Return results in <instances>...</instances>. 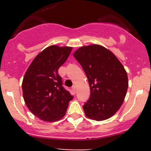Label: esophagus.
<instances>
[{
  "mask_svg": "<svg viewBox=\"0 0 151 151\" xmlns=\"http://www.w3.org/2000/svg\"><path fill=\"white\" fill-rule=\"evenodd\" d=\"M71 90H72V91H74V93H76V91H77V88H76L75 85H73L72 88H71Z\"/></svg>",
  "mask_w": 151,
  "mask_h": 151,
  "instance_id": "1",
  "label": "esophagus"
}]
</instances>
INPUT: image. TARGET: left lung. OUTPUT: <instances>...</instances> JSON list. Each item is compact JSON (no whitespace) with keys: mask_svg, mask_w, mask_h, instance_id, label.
I'll use <instances>...</instances> for the list:
<instances>
[{"mask_svg":"<svg viewBox=\"0 0 151 151\" xmlns=\"http://www.w3.org/2000/svg\"><path fill=\"white\" fill-rule=\"evenodd\" d=\"M74 57L84 70L91 96L83 105L90 119L104 121L116 113L129 86L127 73L116 56L104 47L92 45L76 50Z\"/></svg>","mask_w":151,"mask_h":151,"instance_id":"obj_1","label":"left lung"}]
</instances>
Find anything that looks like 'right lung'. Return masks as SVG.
Segmentation results:
<instances>
[{
    "instance_id": "add662e5",
    "label": "right lung",
    "mask_w": 151,
    "mask_h": 151,
    "mask_svg": "<svg viewBox=\"0 0 151 151\" xmlns=\"http://www.w3.org/2000/svg\"><path fill=\"white\" fill-rule=\"evenodd\" d=\"M72 47L52 45L33 59L22 80L23 99L29 110L41 120L55 122L66 114L73 99L62 86L58 71L69 56Z\"/></svg>"
}]
</instances>
